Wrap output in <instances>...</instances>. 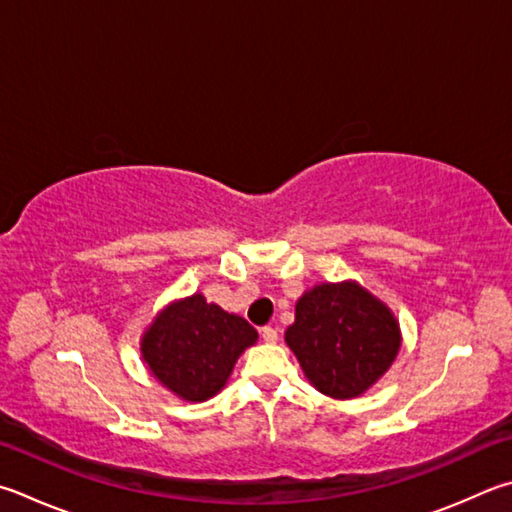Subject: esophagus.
Returning <instances> with one entry per match:
<instances>
[{"label":"esophagus","instance_id":"obj_1","mask_svg":"<svg viewBox=\"0 0 512 512\" xmlns=\"http://www.w3.org/2000/svg\"><path fill=\"white\" fill-rule=\"evenodd\" d=\"M262 338H264V342H268V345H275V342H277V329L264 327L262 329Z\"/></svg>","mask_w":512,"mask_h":512}]
</instances>
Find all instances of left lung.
<instances>
[{
  "mask_svg": "<svg viewBox=\"0 0 512 512\" xmlns=\"http://www.w3.org/2000/svg\"><path fill=\"white\" fill-rule=\"evenodd\" d=\"M284 340L318 392L351 401L387 374L403 336L383 300L356 280H345L304 291Z\"/></svg>",
  "mask_w": 512,
  "mask_h": 512,
  "instance_id": "obj_1",
  "label": "left lung"
}]
</instances>
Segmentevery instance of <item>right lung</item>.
Listing matches in <instances>:
<instances>
[{"label": "right lung", "instance_id": "add662e5", "mask_svg": "<svg viewBox=\"0 0 512 512\" xmlns=\"http://www.w3.org/2000/svg\"><path fill=\"white\" fill-rule=\"evenodd\" d=\"M257 331L203 293L174 300L154 315L141 336V360L159 383L188 403H203L226 387Z\"/></svg>", "mask_w": 512, "mask_h": 512}]
</instances>
